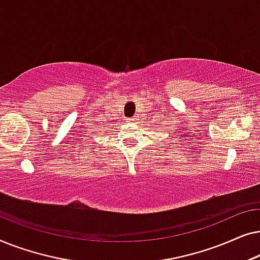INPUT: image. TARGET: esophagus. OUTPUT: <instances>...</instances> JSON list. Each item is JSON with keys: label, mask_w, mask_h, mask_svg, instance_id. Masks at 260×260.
<instances>
[{"label": "esophagus", "mask_w": 260, "mask_h": 260, "mask_svg": "<svg viewBox=\"0 0 260 260\" xmlns=\"http://www.w3.org/2000/svg\"><path fill=\"white\" fill-rule=\"evenodd\" d=\"M129 120H130V122H134V120H136V118H135V117H133V118H130Z\"/></svg>", "instance_id": "obj_1"}]
</instances>
